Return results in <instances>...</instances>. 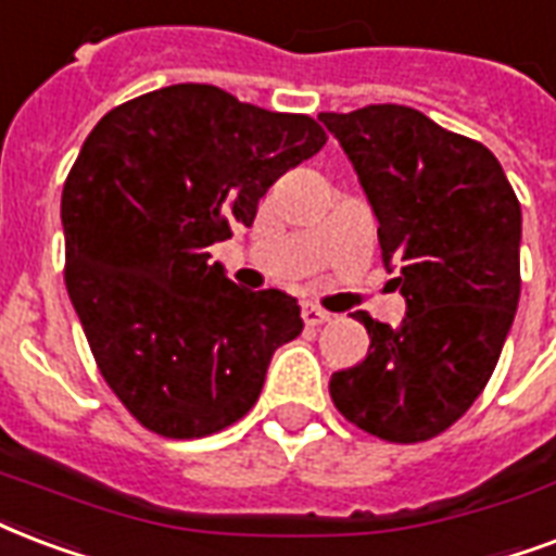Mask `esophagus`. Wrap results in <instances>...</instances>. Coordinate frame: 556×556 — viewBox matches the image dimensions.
Masks as SVG:
<instances>
[{"instance_id": "obj_1", "label": "esophagus", "mask_w": 556, "mask_h": 556, "mask_svg": "<svg viewBox=\"0 0 556 556\" xmlns=\"http://www.w3.org/2000/svg\"><path fill=\"white\" fill-rule=\"evenodd\" d=\"M303 320H306V326H320L326 320H332V315L324 312L320 306H315V303H303Z\"/></svg>"}]
</instances>
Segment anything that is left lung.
I'll list each match as a JSON object with an SVG mask.
<instances>
[{
  "label": "left lung",
  "instance_id": "1",
  "mask_svg": "<svg viewBox=\"0 0 556 556\" xmlns=\"http://www.w3.org/2000/svg\"><path fill=\"white\" fill-rule=\"evenodd\" d=\"M379 218L384 268L405 296L362 364L332 372L334 408L388 443H422L464 417L493 376L519 306L522 206L481 142L419 110L370 104L320 113Z\"/></svg>",
  "mask_w": 556,
  "mask_h": 556
}]
</instances>
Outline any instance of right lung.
Wrapping results in <instances>:
<instances>
[{
    "mask_svg": "<svg viewBox=\"0 0 556 556\" xmlns=\"http://www.w3.org/2000/svg\"><path fill=\"white\" fill-rule=\"evenodd\" d=\"M324 146L312 116L210 84L146 92L92 127L63 184V279L101 376L148 431L232 426L303 332L294 296L239 288L210 244L250 227L277 177Z\"/></svg>",
    "mask_w": 556,
    "mask_h": 556,
    "instance_id": "obj_1",
    "label": "right lung"
}]
</instances>
